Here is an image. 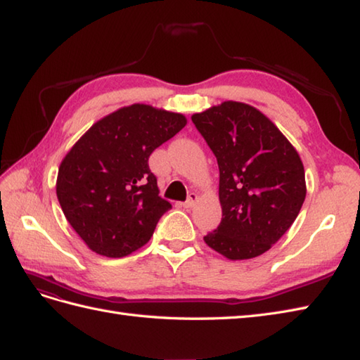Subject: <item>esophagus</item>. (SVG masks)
<instances>
[{"label": "esophagus", "instance_id": "obj_1", "mask_svg": "<svg viewBox=\"0 0 360 360\" xmlns=\"http://www.w3.org/2000/svg\"><path fill=\"white\" fill-rule=\"evenodd\" d=\"M196 200H198V195H196V193H190V195H188V198H187V201H186V202H182V206H184L186 209H192V207L195 206Z\"/></svg>", "mask_w": 360, "mask_h": 360}]
</instances>
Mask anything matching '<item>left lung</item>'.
Instances as JSON below:
<instances>
[{"instance_id":"left-lung-1","label":"left lung","mask_w":360,"mask_h":360,"mask_svg":"<svg viewBox=\"0 0 360 360\" xmlns=\"http://www.w3.org/2000/svg\"><path fill=\"white\" fill-rule=\"evenodd\" d=\"M218 162L221 221L204 237L229 260L252 259L283 237L306 198L298 151L269 117L224 101L192 115Z\"/></svg>"}]
</instances>
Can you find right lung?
<instances>
[{
    "label": "right lung",
    "mask_w": 360,
    "mask_h": 360,
    "mask_svg": "<svg viewBox=\"0 0 360 360\" xmlns=\"http://www.w3.org/2000/svg\"><path fill=\"white\" fill-rule=\"evenodd\" d=\"M186 124L182 114L137 103L98 120L65 154L56 193L91 251L124 257L150 240L172 204L159 196L148 159Z\"/></svg>",
    "instance_id": "obj_1"
}]
</instances>
